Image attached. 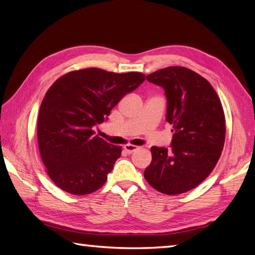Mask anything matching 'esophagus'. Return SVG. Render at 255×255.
Masks as SVG:
<instances>
[{"mask_svg": "<svg viewBox=\"0 0 255 255\" xmlns=\"http://www.w3.org/2000/svg\"><path fill=\"white\" fill-rule=\"evenodd\" d=\"M138 146H135V145H130V143H127V145H125L124 146V149L126 150L128 154H131V152H133L135 150H137L138 149Z\"/></svg>", "mask_w": 255, "mask_h": 255, "instance_id": "obj_1", "label": "esophagus"}]
</instances>
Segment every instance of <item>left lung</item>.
Here are the masks:
<instances>
[{
    "instance_id": "1",
    "label": "left lung",
    "mask_w": 255,
    "mask_h": 255,
    "mask_svg": "<svg viewBox=\"0 0 255 255\" xmlns=\"http://www.w3.org/2000/svg\"><path fill=\"white\" fill-rule=\"evenodd\" d=\"M164 88L166 120L172 125L170 149L152 146L143 172L157 191L177 195L200 185L214 169L225 141V116L214 88L185 67H168L147 76Z\"/></svg>"
}]
</instances>
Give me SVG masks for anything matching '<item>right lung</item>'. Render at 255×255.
I'll return each mask as SVG.
<instances>
[{"instance_id":"1","label":"right lung","mask_w":255,"mask_h":255,"mask_svg":"<svg viewBox=\"0 0 255 255\" xmlns=\"http://www.w3.org/2000/svg\"><path fill=\"white\" fill-rule=\"evenodd\" d=\"M143 80L140 72L88 68L66 73L49 88L39 112L38 143L49 177L59 188L80 196L106 183L122 147L95 135L92 128Z\"/></svg>"}]
</instances>
